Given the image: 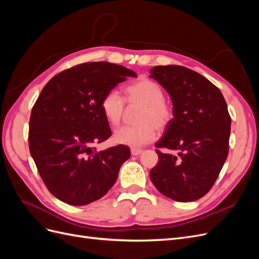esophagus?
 Masks as SVG:
<instances>
[{
    "label": "esophagus",
    "instance_id": "1",
    "mask_svg": "<svg viewBox=\"0 0 259 259\" xmlns=\"http://www.w3.org/2000/svg\"><path fill=\"white\" fill-rule=\"evenodd\" d=\"M143 152L142 149H137V148H132L131 149V153L132 155H138Z\"/></svg>",
    "mask_w": 259,
    "mask_h": 259
}]
</instances>
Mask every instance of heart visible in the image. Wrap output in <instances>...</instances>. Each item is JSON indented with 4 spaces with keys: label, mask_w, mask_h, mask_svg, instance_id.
I'll use <instances>...</instances> for the list:
<instances>
[{
    "label": "heart",
    "mask_w": 259,
    "mask_h": 259,
    "mask_svg": "<svg viewBox=\"0 0 259 259\" xmlns=\"http://www.w3.org/2000/svg\"><path fill=\"white\" fill-rule=\"evenodd\" d=\"M162 86L148 77L128 84L124 90V98L114 90L107 92L100 101V108L107 122L112 127L121 124L127 107L139 108L134 126H125L114 133L116 144L138 148L147 145L155 137L156 131L163 133L173 123L175 109L165 97Z\"/></svg>",
    "instance_id": "obj_1"
}]
</instances>
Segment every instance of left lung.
<instances>
[{
  "label": "left lung",
  "mask_w": 259,
  "mask_h": 259,
  "mask_svg": "<svg viewBox=\"0 0 259 259\" xmlns=\"http://www.w3.org/2000/svg\"><path fill=\"white\" fill-rule=\"evenodd\" d=\"M150 73L175 109L173 123L155 145L159 162L150 179L171 200H199L211 189L228 156L231 117L226 100L217 86L189 68L156 66Z\"/></svg>",
  "instance_id": "1"
}]
</instances>
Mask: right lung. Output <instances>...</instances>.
Returning <instances> with one entry per match:
<instances>
[{
	"mask_svg": "<svg viewBox=\"0 0 259 259\" xmlns=\"http://www.w3.org/2000/svg\"><path fill=\"white\" fill-rule=\"evenodd\" d=\"M137 74L106 61L64 70L46 84L32 108L29 149L49 191L71 205H86L110 190L131 150L94 147L111 136L100 108L109 91Z\"/></svg>",
	"mask_w": 259,
	"mask_h": 259,
	"instance_id": "1",
	"label": "right lung"
}]
</instances>
